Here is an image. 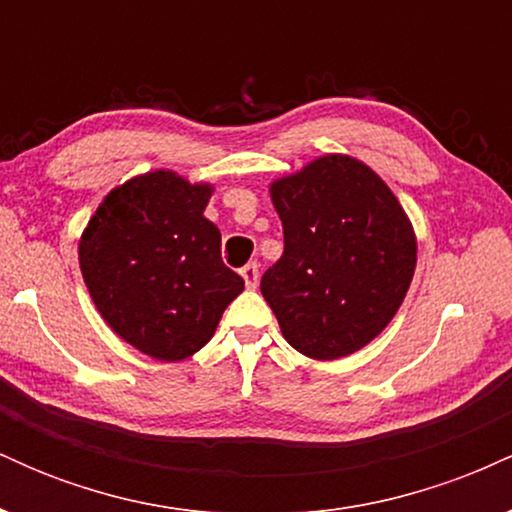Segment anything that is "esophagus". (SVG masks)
<instances>
[{"label": "esophagus", "mask_w": 512, "mask_h": 512, "mask_svg": "<svg viewBox=\"0 0 512 512\" xmlns=\"http://www.w3.org/2000/svg\"><path fill=\"white\" fill-rule=\"evenodd\" d=\"M240 276L245 279V286L248 289H257V284H260V269H257L255 262H248L243 269H240Z\"/></svg>", "instance_id": "1"}]
</instances>
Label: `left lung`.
Returning <instances> with one entry per match:
<instances>
[{
    "label": "left lung",
    "instance_id": "obj_1",
    "mask_svg": "<svg viewBox=\"0 0 512 512\" xmlns=\"http://www.w3.org/2000/svg\"><path fill=\"white\" fill-rule=\"evenodd\" d=\"M269 197L284 226V255L260 291L293 349L315 361L373 342L407 296L416 233L373 168L327 154L276 178Z\"/></svg>",
    "mask_w": 512,
    "mask_h": 512
}]
</instances>
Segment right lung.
Segmentation results:
<instances>
[{
    "label": "right lung",
    "mask_w": 512,
    "mask_h": 512,
    "mask_svg": "<svg viewBox=\"0 0 512 512\" xmlns=\"http://www.w3.org/2000/svg\"><path fill=\"white\" fill-rule=\"evenodd\" d=\"M211 195V182L149 170L113 187L81 233L79 267L96 310L156 361L197 354L245 289L204 216Z\"/></svg>",
    "instance_id": "obj_1"
}]
</instances>
